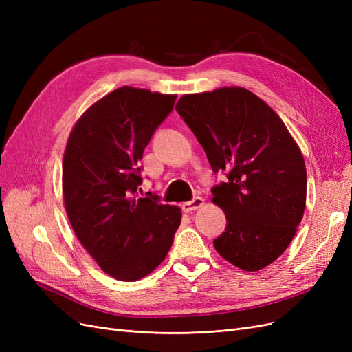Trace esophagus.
I'll list each match as a JSON object with an SVG mask.
<instances>
[{"label":"esophagus","mask_w":352,"mask_h":352,"mask_svg":"<svg viewBox=\"0 0 352 352\" xmlns=\"http://www.w3.org/2000/svg\"><path fill=\"white\" fill-rule=\"evenodd\" d=\"M202 204H204V198L194 197L190 201L185 202V204L182 206V210H184L185 212H192V211H195L197 208H199Z\"/></svg>","instance_id":"esophagus-1"}]
</instances>
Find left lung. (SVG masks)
<instances>
[{"label":"left lung","mask_w":352,"mask_h":352,"mask_svg":"<svg viewBox=\"0 0 352 352\" xmlns=\"http://www.w3.org/2000/svg\"><path fill=\"white\" fill-rule=\"evenodd\" d=\"M176 111L204 148L212 172L228 177L211 189L228 221L214 248L245 272L264 269L289 247L304 216L301 150L280 117L245 88L184 95Z\"/></svg>","instance_id":"left-lung-1"}]
</instances>
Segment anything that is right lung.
<instances>
[{
	"label": "right lung",
	"instance_id": "right-lung-1",
	"mask_svg": "<svg viewBox=\"0 0 352 352\" xmlns=\"http://www.w3.org/2000/svg\"><path fill=\"white\" fill-rule=\"evenodd\" d=\"M176 95L122 87L83 113L63 160V194L70 225L100 267L135 282L150 274L172 247L182 212L140 198V162Z\"/></svg>",
	"mask_w": 352,
	"mask_h": 352
}]
</instances>
